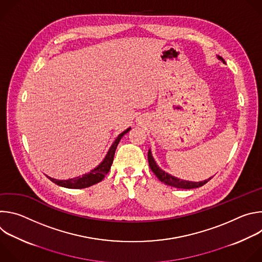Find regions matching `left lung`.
Returning a JSON list of instances; mask_svg holds the SVG:
<instances>
[{"instance_id": "obj_1", "label": "left lung", "mask_w": 262, "mask_h": 262, "mask_svg": "<svg viewBox=\"0 0 262 262\" xmlns=\"http://www.w3.org/2000/svg\"><path fill=\"white\" fill-rule=\"evenodd\" d=\"M219 58L222 59L221 57H219ZM222 60H223V59H222ZM148 163H149V167H150L151 171L156 174V176H157L162 182H164L165 184L174 186V188H177V189H186V190H188V189L199 188V186H202L203 184H205L207 181L210 180V178H209V179L204 180V181L193 182V181L181 180V179H178V178H176V177H173V176L169 175L168 173L164 172L163 170H161V169L157 166V164H156V162H155V160H154V158H152V156H151V154H150V150L148 151Z\"/></svg>"}]
</instances>
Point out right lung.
I'll return each mask as SVG.
<instances>
[{
	"label": "right lung",
	"instance_id": "right-lung-1",
	"mask_svg": "<svg viewBox=\"0 0 262 262\" xmlns=\"http://www.w3.org/2000/svg\"><path fill=\"white\" fill-rule=\"evenodd\" d=\"M129 129L130 128H127L126 130H124L122 134H120L117 137V139L115 140L113 145L111 146L110 150L107 151L102 163L98 167H96L94 170H92L90 173L85 174L82 177L79 176V177L68 179V180H58L55 178H51L49 176H48V178L50 180H52L54 183H56L60 186H63V188H67V189H85V188H88V186H91V185L101 181L111 169V166H112V163H113L114 155H115L116 148H117L119 141L126 133H128Z\"/></svg>",
	"mask_w": 262,
	"mask_h": 262
}]
</instances>
